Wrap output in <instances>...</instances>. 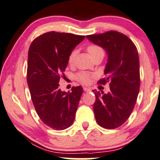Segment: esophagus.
Listing matches in <instances>:
<instances>
[{
    "mask_svg": "<svg viewBox=\"0 0 160 160\" xmlns=\"http://www.w3.org/2000/svg\"><path fill=\"white\" fill-rule=\"evenodd\" d=\"M83 90L85 92H90L91 88H88V87H83Z\"/></svg>",
    "mask_w": 160,
    "mask_h": 160,
    "instance_id": "obj_1",
    "label": "esophagus"
}]
</instances>
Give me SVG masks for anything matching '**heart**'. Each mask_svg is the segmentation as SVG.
Instances as JSON below:
<instances>
[{"label": "heart", "mask_w": 160, "mask_h": 160, "mask_svg": "<svg viewBox=\"0 0 160 160\" xmlns=\"http://www.w3.org/2000/svg\"><path fill=\"white\" fill-rule=\"evenodd\" d=\"M86 50L92 59H94V58H97V57H102V58H103L104 56V50L102 49V47H100V46L98 45L92 44V45H89L86 48ZM76 56H77L76 50H74V51L71 52V54H69V57H68V62L70 66H72L74 64ZM92 77H93V74L88 73V72H80L77 74L76 78L77 80H79L80 82H82V83L88 84L90 82L91 78H92Z\"/></svg>", "instance_id": "obj_1"}]
</instances>
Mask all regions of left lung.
<instances>
[{
    "mask_svg": "<svg viewBox=\"0 0 160 160\" xmlns=\"http://www.w3.org/2000/svg\"><path fill=\"white\" fill-rule=\"evenodd\" d=\"M86 38L108 54L106 78L98 82L105 85L109 82L110 92L104 94L93 90L96 96L94 112L100 126L114 129L128 120L136 103L140 86L138 52L130 38L116 31Z\"/></svg>",
    "mask_w": 160,
    "mask_h": 160,
    "instance_id": "8db88e82",
    "label": "left lung"
}]
</instances>
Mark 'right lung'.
Instances as JSON below:
<instances>
[{"mask_svg":"<svg viewBox=\"0 0 160 160\" xmlns=\"http://www.w3.org/2000/svg\"><path fill=\"white\" fill-rule=\"evenodd\" d=\"M85 36L48 32L32 41L28 53L27 83L36 112L44 124L57 131L64 130L73 123L82 86L72 92H62L60 78L68 65L72 50Z\"/></svg>","mask_w":160,"mask_h":160,"instance_id":"1","label":"right lung"}]
</instances>
